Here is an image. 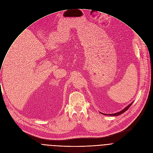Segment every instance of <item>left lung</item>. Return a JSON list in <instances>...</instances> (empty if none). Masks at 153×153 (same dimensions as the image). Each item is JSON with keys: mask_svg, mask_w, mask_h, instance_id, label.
Returning a JSON list of instances; mask_svg holds the SVG:
<instances>
[{"mask_svg": "<svg viewBox=\"0 0 153 153\" xmlns=\"http://www.w3.org/2000/svg\"><path fill=\"white\" fill-rule=\"evenodd\" d=\"M132 103H133V102L131 103H130L129 105H128V106H127L125 108H124L123 110H122L121 111H119V112H117V113H114V114H103V113H101V114H103V115H110V116H119V115H120V114H123V113H125L128 109L131 106V105H132Z\"/></svg>", "mask_w": 153, "mask_h": 153, "instance_id": "8db88e82", "label": "left lung"}]
</instances>
